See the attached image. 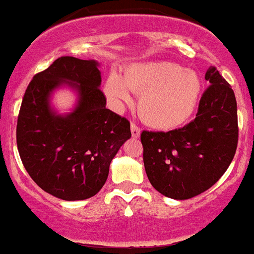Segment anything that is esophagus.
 Masks as SVG:
<instances>
[{
  "label": "esophagus",
  "mask_w": 254,
  "mask_h": 254,
  "mask_svg": "<svg viewBox=\"0 0 254 254\" xmlns=\"http://www.w3.org/2000/svg\"><path fill=\"white\" fill-rule=\"evenodd\" d=\"M130 132H132V137L133 138H138L140 135L139 127H138L135 124H130Z\"/></svg>",
  "instance_id": "esophagus-1"
}]
</instances>
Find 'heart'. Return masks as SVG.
Segmentation results:
<instances>
[{
    "label": "heart",
    "mask_w": 254,
    "mask_h": 254,
    "mask_svg": "<svg viewBox=\"0 0 254 254\" xmlns=\"http://www.w3.org/2000/svg\"><path fill=\"white\" fill-rule=\"evenodd\" d=\"M140 95L138 110L150 127L170 130L183 126L199 104L201 80L199 75L172 62H147L129 65L122 79L111 74L105 92L116 104L128 102L127 90Z\"/></svg>",
    "instance_id": "obj_1"
}]
</instances>
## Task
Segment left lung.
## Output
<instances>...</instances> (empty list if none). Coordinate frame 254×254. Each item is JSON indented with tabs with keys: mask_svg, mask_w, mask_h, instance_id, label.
<instances>
[{
	"mask_svg": "<svg viewBox=\"0 0 254 254\" xmlns=\"http://www.w3.org/2000/svg\"><path fill=\"white\" fill-rule=\"evenodd\" d=\"M210 86L195 120L169 132L143 130L145 173L157 191L187 200L206 191L227 170L238 142L237 102L215 66L205 74Z\"/></svg>",
	"mask_w": 254,
	"mask_h": 254,
	"instance_id": "left-lung-1",
	"label": "left lung"
}]
</instances>
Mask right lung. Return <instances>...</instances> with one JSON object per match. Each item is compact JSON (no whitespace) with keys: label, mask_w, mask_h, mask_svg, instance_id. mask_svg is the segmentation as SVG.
<instances>
[{"label":"right lung","mask_w":254,"mask_h":254,"mask_svg":"<svg viewBox=\"0 0 254 254\" xmlns=\"http://www.w3.org/2000/svg\"><path fill=\"white\" fill-rule=\"evenodd\" d=\"M78 92L75 109L56 114L50 96L60 86ZM96 60L58 58L29 82L17 121V147L29 177L44 191L66 201L101 190L111 160L130 138L129 121L106 109Z\"/></svg>","instance_id":"obj_1"}]
</instances>
